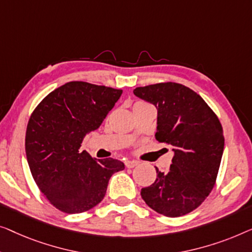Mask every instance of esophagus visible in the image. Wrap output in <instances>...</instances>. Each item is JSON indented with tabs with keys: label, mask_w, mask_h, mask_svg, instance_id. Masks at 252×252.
I'll use <instances>...</instances> for the list:
<instances>
[{
	"label": "esophagus",
	"mask_w": 252,
	"mask_h": 252,
	"mask_svg": "<svg viewBox=\"0 0 252 252\" xmlns=\"http://www.w3.org/2000/svg\"><path fill=\"white\" fill-rule=\"evenodd\" d=\"M125 164L126 168H134V166L138 165V162L137 161H130V160H126L125 162Z\"/></svg>",
	"instance_id": "34e87169"
}]
</instances>
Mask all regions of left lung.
<instances>
[{"instance_id": "8db88e82", "label": "left lung", "mask_w": 252, "mask_h": 252, "mask_svg": "<svg viewBox=\"0 0 252 252\" xmlns=\"http://www.w3.org/2000/svg\"><path fill=\"white\" fill-rule=\"evenodd\" d=\"M133 94L157 107L155 138L175 153L168 172L155 168L157 179L141 189V197L166 217L189 214L215 186L225 141L220 122L201 95L183 84H151Z\"/></svg>"}]
</instances>
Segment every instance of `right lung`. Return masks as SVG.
Instances as JSON below:
<instances>
[{"label": "right lung", "mask_w": 252, "mask_h": 252, "mask_svg": "<svg viewBox=\"0 0 252 252\" xmlns=\"http://www.w3.org/2000/svg\"><path fill=\"white\" fill-rule=\"evenodd\" d=\"M121 94L120 89L75 81L50 92L32 113L25 139L28 165L42 194L60 211L90 210L104 198L113 173L125 169L121 161L95 160L80 151Z\"/></svg>", "instance_id": "right-lung-1"}]
</instances>
